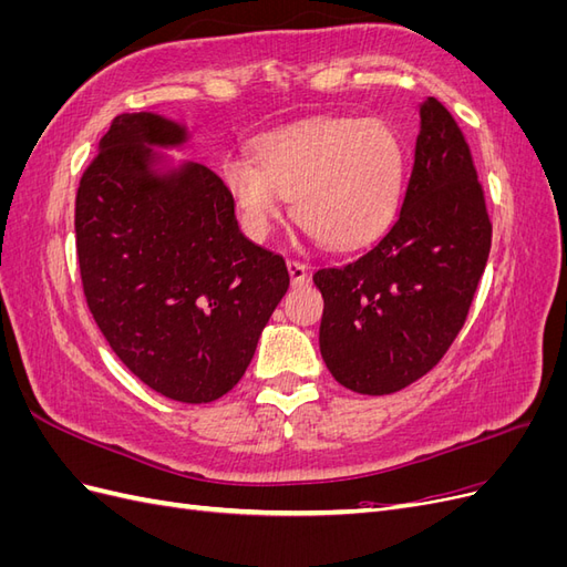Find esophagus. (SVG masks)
I'll list each match as a JSON object with an SVG mask.
<instances>
[{
	"mask_svg": "<svg viewBox=\"0 0 567 567\" xmlns=\"http://www.w3.org/2000/svg\"><path fill=\"white\" fill-rule=\"evenodd\" d=\"M288 274H290V284L293 286H302L307 281V265L298 262V260H288L286 262Z\"/></svg>",
	"mask_w": 567,
	"mask_h": 567,
	"instance_id": "1",
	"label": "esophagus"
}]
</instances>
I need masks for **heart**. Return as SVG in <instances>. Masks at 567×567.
<instances>
[{
	"label": "heart",
	"instance_id": "obj_1",
	"mask_svg": "<svg viewBox=\"0 0 567 567\" xmlns=\"http://www.w3.org/2000/svg\"><path fill=\"white\" fill-rule=\"evenodd\" d=\"M225 182L250 236L265 238L290 198L298 225L326 248H354L383 229L404 177L400 136L383 120L323 117L269 134L225 161Z\"/></svg>",
	"mask_w": 567,
	"mask_h": 567
}]
</instances>
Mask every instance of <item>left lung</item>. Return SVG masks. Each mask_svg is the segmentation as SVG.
<instances>
[{
    "label": "left lung",
    "mask_w": 567,
    "mask_h": 567,
    "mask_svg": "<svg viewBox=\"0 0 567 567\" xmlns=\"http://www.w3.org/2000/svg\"><path fill=\"white\" fill-rule=\"evenodd\" d=\"M489 246L466 136L427 96L398 219L354 260L312 277L323 298L319 350L333 379L359 394H390L431 371L466 323Z\"/></svg>",
    "instance_id": "left-lung-1"
}]
</instances>
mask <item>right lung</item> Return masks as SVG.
I'll return each mask as SVG.
<instances>
[{
  "label": "right lung",
  "instance_id": "right-lung-1",
  "mask_svg": "<svg viewBox=\"0 0 567 567\" xmlns=\"http://www.w3.org/2000/svg\"><path fill=\"white\" fill-rule=\"evenodd\" d=\"M182 142L161 115H117L78 186L75 248L84 300L120 362L167 400L205 404L241 381L288 269L241 234L210 167L148 173L146 144Z\"/></svg>",
  "mask_w": 567,
  "mask_h": 567
}]
</instances>
